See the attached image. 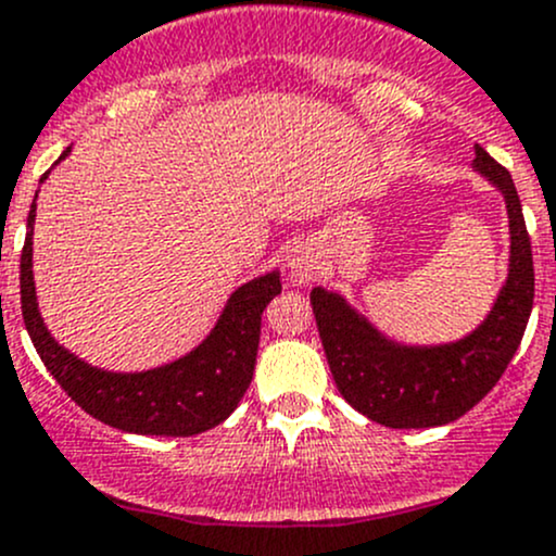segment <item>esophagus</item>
I'll return each mask as SVG.
<instances>
[{
    "label": "esophagus",
    "instance_id": "obj_1",
    "mask_svg": "<svg viewBox=\"0 0 556 556\" xmlns=\"http://www.w3.org/2000/svg\"><path fill=\"white\" fill-rule=\"evenodd\" d=\"M288 271L290 277L295 279V282H312L314 274H317V261H314L312 250L303 248V244H298V248L290 250L288 255Z\"/></svg>",
    "mask_w": 556,
    "mask_h": 556
}]
</instances>
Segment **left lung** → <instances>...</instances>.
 <instances>
[{"instance_id":"obj_1","label":"left lung","mask_w":556,"mask_h":556,"mask_svg":"<svg viewBox=\"0 0 556 556\" xmlns=\"http://www.w3.org/2000/svg\"><path fill=\"white\" fill-rule=\"evenodd\" d=\"M475 170L504 194L509 213V277L475 332L442 346H402L356 314L338 293L312 290L327 365L343 400L389 429H429L458 420L498 383L533 312V250L522 204L506 167L475 146Z\"/></svg>"}]
</instances>
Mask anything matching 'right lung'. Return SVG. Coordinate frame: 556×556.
<instances>
[{
  "mask_svg": "<svg viewBox=\"0 0 556 556\" xmlns=\"http://www.w3.org/2000/svg\"><path fill=\"white\" fill-rule=\"evenodd\" d=\"M68 151L72 149L63 151L61 160ZM34 218L37 204L28 210V231L21 253L23 323L61 389L92 418L130 434L191 437L224 424L253 381L261 314L274 295L282 293L279 271L263 274L233 290L213 332L194 352L154 370L109 372L87 365L47 332L31 271Z\"/></svg>",
  "mask_w": 556,
  "mask_h": 556,
  "instance_id": "add662e5",
  "label": "right lung"
}]
</instances>
